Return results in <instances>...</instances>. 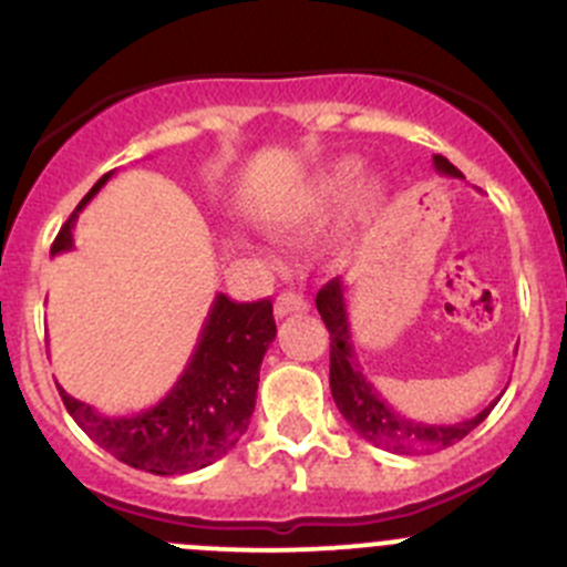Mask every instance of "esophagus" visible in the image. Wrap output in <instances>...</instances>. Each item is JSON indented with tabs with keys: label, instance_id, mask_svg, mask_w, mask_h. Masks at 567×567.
I'll use <instances>...</instances> for the list:
<instances>
[{
	"label": "esophagus",
	"instance_id": "esophagus-1",
	"mask_svg": "<svg viewBox=\"0 0 567 567\" xmlns=\"http://www.w3.org/2000/svg\"><path fill=\"white\" fill-rule=\"evenodd\" d=\"M307 299L301 293H296V290H285V293H279V299L274 301V316L282 321V318L293 316V312H307Z\"/></svg>",
	"mask_w": 567,
	"mask_h": 567
}]
</instances>
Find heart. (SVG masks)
<instances>
[{
  "label": "heart",
  "mask_w": 567,
  "mask_h": 567,
  "mask_svg": "<svg viewBox=\"0 0 567 567\" xmlns=\"http://www.w3.org/2000/svg\"><path fill=\"white\" fill-rule=\"evenodd\" d=\"M351 202H354L351 227L346 229L343 244H351L362 229L371 227L382 216L384 205H388V185L379 177L362 183L360 157H340L318 177H312L293 199L279 205V210L271 216V227L279 235L307 233V229L338 216Z\"/></svg>",
  "instance_id": "heart-1"
}]
</instances>
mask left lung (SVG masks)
Returning <instances> with one entry per match:
<instances>
[{"mask_svg":"<svg viewBox=\"0 0 567 567\" xmlns=\"http://www.w3.org/2000/svg\"><path fill=\"white\" fill-rule=\"evenodd\" d=\"M432 161H435L437 172L446 174V177L465 179L463 172L452 166L443 155H435ZM316 307L329 329V388H332V399L340 415L349 421V426L362 441L393 454L441 452V449L454 446L468 432H474L496 406V401H493L480 415L465 417L460 423H423L404 415L393 404H388V399H382V393L368 382L360 362H357L343 279L334 277L332 282L323 285L316 296Z\"/></svg>","mask_w":567,"mask_h":567,"instance_id":"obj_1","label":"left lung"}]
</instances>
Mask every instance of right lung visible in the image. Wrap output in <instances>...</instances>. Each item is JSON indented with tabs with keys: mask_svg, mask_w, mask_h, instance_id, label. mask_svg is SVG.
Instances as JSON below:
<instances>
[{
	"mask_svg": "<svg viewBox=\"0 0 567 567\" xmlns=\"http://www.w3.org/2000/svg\"><path fill=\"white\" fill-rule=\"evenodd\" d=\"M104 174L60 227L52 255L74 249V224L87 202L107 185ZM277 338L271 299L233 301L218 293L202 323L188 365L174 388L150 410L135 415H102L85 401L60 390L69 415L96 446L124 465L155 476L194 474L207 468L249 430L260 362Z\"/></svg>",
	"mask_w": 567,
	"mask_h": 567,
	"instance_id": "1",
	"label": "right lung"
}]
</instances>
